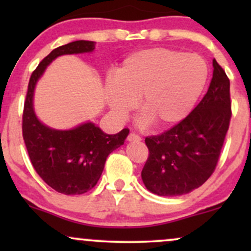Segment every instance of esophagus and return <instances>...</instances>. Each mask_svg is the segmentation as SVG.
<instances>
[{
    "label": "esophagus",
    "mask_w": 251,
    "mask_h": 251,
    "mask_svg": "<svg viewBox=\"0 0 251 251\" xmlns=\"http://www.w3.org/2000/svg\"><path fill=\"white\" fill-rule=\"evenodd\" d=\"M127 140L128 142H140V140H142V138H140L138 134H135L132 132V133H129L127 135Z\"/></svg>",
    "instance_id": "1"
}]
</instances>
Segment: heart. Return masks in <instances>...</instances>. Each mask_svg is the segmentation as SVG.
<instances>
[{
    "label": "heart",
    "instance_id": "obj_1",
    "mask_svg": "<svg viewBox=\"0 0 251 251\" xmlns=\"http://www.w3.org/2000/svg\"><path fill=\"white\" fill-rule=\"evenodd\" d=\"M209 70L197 54L168 48H150L135 51L124 60L116 79L107 83V99L112 111L124 117L139 108L157 127H170L180 123L194 108L205 87Z\"/></svg>",
    "mask_w": 251,
    "mask_h": 251
}]
</instances>
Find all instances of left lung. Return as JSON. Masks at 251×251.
Instances as JSON below:
<instances>
[{"mask_svg": "<svg viewBox=\"0 0 251 251\" xmlns=\"http://www.w3.org/2000/svg\"><path fill=\"white\" fill-rule=\"evenodd\" d=\"M205 96L188 117L162 134L145 138L149 158L142 171L146 189L180 196L200 188L214 174L231 119L230 80L214 59Z\"/></svg>", "mask_w": 251, "mask_h": 251, "instance_id": "1", "label": "left lung"}]
</instances>
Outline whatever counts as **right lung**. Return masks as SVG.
<instances>
[{
	"mask_svg": "<svg viewBox=\"0 0 251 251\" xmlns=\"http://www.w3.org/2000/svg\"><path fill=\"white\" fill-rule=\"evenodd\" d=\"M96 42L79 40L51 50L36 67L28 83L22 116V135L30 162L47 185L63 195H81L97 185L112 151L122 146L129 133L124 128L106 134L93 123L60 131L43 125L33 108L34 88L46 67L65 54L88 53Z\"/></svg>",
	"mask_w": 251,
	"mask_h": 251,
	"instance_id": "add662e5",
	"label": "right lung"
}]
</instances>
